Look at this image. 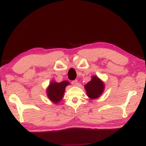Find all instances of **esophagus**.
<instances>
[{
  "mask_svg": "<svg viewBox=\"0 0 146 146\" xmlns=\"http://www.w3.org/2000/svg\"><path fill=\"white\" fill-rule=\"evenodd\" d=\"M78 80H74V81L72 82V85L74 86H78Z\"/></svg>",
  "mask_w": 146,
  "mask_h": 146,
  "instance_id": "esophagus-1",
  "label": "esophagus"
}]
</instances>
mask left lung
<instances>
[{"mask_svg":"<svg viewBox=\"0 0 146 146\" xmlns=\"http://www.w3.org/2000/svg\"><path fill=\"white\" fill-rule=\"evenodd\" d=\"M84 88L89 98L95 99L102 95L105 90V84L97 76H93L92 80L85 85Z\"/></svg>","mask_w":146,"mask_h":146,"instance_id":"1","label":"left lung"}]
</instances>
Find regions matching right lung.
I'll list each match as a JSON object with an SVG mask.
<instances>
[{"label": "right lung", "mask_w": 146, "mask_h": 146, "mask_svg": "<svg viewBox=\"0 0 146 146\" xmlns=\"http://www.w3.org/2000/svg\"><path fill=\"white\" fill-rule=\"evenodd\" d=\"M70 84L68 81H62L59 83L55 81H51L46 91L48 98L54 104H57L62 100L64 97L65 89Z\"/></svg>", "instance_id": "right-lung-1"}]
</instances>
